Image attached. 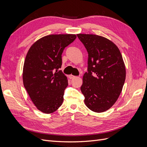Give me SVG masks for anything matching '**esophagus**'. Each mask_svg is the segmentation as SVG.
Instances as JSON below:
<instances>
[{"mask_svg": "<svg viewBox=\"0 0 147 147\" xmlns=\"http://www.w3.org/2000/svg\"><path fill=\"white\" fill-rule=\"evenodd\" d=\"M69 78H70V79H72V78H75V76H74V75H70L69 76Z\"/></svg>", "mask_w": 147, "mask_h": 147, "instance_id": "obj_1", "label": "esophagus"}]
</instances>
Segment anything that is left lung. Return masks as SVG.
<instances>
[{
  "mask_svg": "<svg viewBox=\"0 0 147 147\" xmlns=\"http://www.w3.org/2000/svg\"><path fill=\"white\" fill-rule=\"evenodd\" d=\"M88 53V71L80 88L84 104L95 112H104L116 102L126 78V69L118 48L105 37L77 34Z\"/></svg>",
  "mask_w": 147,
  "mask_h": 147,
  "instance_id": "obj_1",
  "label": "left lung"
}]
</instances>
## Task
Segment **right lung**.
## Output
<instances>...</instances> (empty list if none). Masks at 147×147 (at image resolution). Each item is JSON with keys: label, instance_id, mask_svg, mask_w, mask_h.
Masks as SVG:
<instances>
[{"label": "right lung", "instance_id": "right-lung-1", "mask_svg": "<svg viewBox=\"0 0 147 147\" xmlns=\"http://www.w3.org/2000/svg\"><path fill=\"white\" fill-rule=\"evenodd\" d=\"M76 37L74 34L47 35L35 42L26 55L24 86L37 109L43 113L54 112L63 104L68 80L59 70L62 53Z\"/></svg>", "mask_w": 147, "mask_h": 147}]
</instances>
